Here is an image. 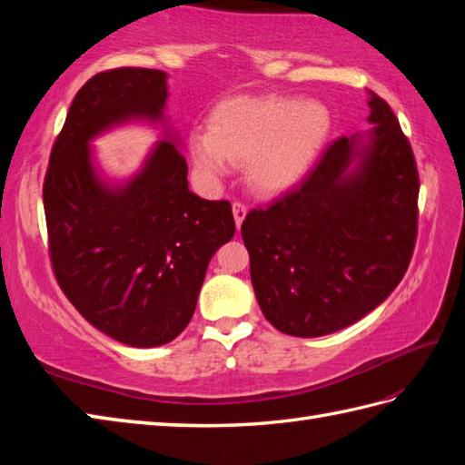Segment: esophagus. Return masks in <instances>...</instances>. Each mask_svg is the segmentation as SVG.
Masks as SVG:
<instances>
[{
	"label": "esophagus",
	"instance_id": "esophagus-1",
	"mask_svg": "<svg viewBox=\"0 0 465 465\" xmlns=\"http://www.w3.org/2000/svg\"><path fill=\"white\" fill-rule=\"evenodd\" d=\"M232 210H233V220H235V227H242V222L245 220V213H248V207H245L242 202H233V205H232Z\"/></svg>",
	"mask_w": 465,
	"mask_h": 465
}]
</instances>
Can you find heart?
Instances as JSON below:
<instances>
[{"label": "heart", "instance_id": "obj_1", "mask_svg": "<svg viewBox=\"0 0 465 465\" xmlns=\"http://www.w3.org/2000/svg\"><path fill=\"white\" fill-rule=\"evenodd\" d=\"M330 112L298 97H233L210 117V130H193L187 147L203 180L217 182L245 163L248 182L263 193L285 192L308 173L330 134Z\"/></svg>", "mask_w": 465, "mask_h": 465}]
</instances>
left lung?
Returning <instances> with one entry per match:
<instances>
[{
  "label": "left lung",
  "mask_w": 465,
  "mask_h": 465,
  "mask_svg": "<svg viewBox=\"0 0 465 465\" xmlns=\"http://www.w3.org/2000/svg\"><path fill=\"white\" fill-rule=\"evenodd\" d=\"M371 127L340 137L305 180L242 223L260 308L275 330L320 338L396 290L418 235L420 177L398 117L370 92Z\"/></svg>",
  "instance_id": "1"
}]
</instances>
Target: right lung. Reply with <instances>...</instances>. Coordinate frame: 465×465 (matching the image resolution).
Masks as SVG:
<instances>
[{
	"label": "right lung",
	"instance_id": "1",
	"mask_svg": "<svg viewBox=\"0 0 465 465\" xmlns=\"http://www.w3.org/2000/svg\"><path fill=\"white\" fill-rule=\"evenodd\" d=\"M167 75L117 67L75 94L44 182L49 258L65 298L94 328L134 348L175 340L195 312L213 253L230 242V202L190 192L177 137L125 182L105 180L90 142L127 122L162 124Z\"/></svg>",
	"mask_w": 465,
	"mask_h": 465
}]
</instances>
